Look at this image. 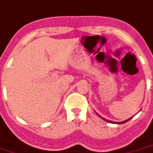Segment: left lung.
Here are the masks:
<instances>
[{"label":"left lung","instance_id":"1","mask_svg":"<svg viewBox=\"0 0 153 153\" xmlns=\"http://www.w3.org/2000/svg\"><path fill=\"white\" fill-rule=\"evenodd\" d=\"M98 116L100 117L101 118H102V119H103V120H104V121H108V122H110V123H117V124H124V123H126V122H127V121H129V120H130V119L132 118V117H130V118L127 119V120H126V121H121V122H114V121H109V120H106V119L103 118V117H101L100 115H98Z\"/></svg>","mask_w":153,"mask_h":153}]
</instances>
